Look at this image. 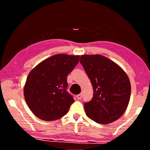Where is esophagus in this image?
<instances>
[{
  "mask_svg": "<svg viewBox=\"0 0 150 150\" xmlns=\"http://www.w3.org/2000/svg\"><path fill=\"white\" fill-rule=\"evenodd\" d=\"M81 98H82V94H79V95H77V98L79 100L81 99Z\"/></svg>",
  "mask_w": 150,
  "mask_h": 150,
  "instance_id": "esophagus-1",
  "label": "esophagus"
}]
</instances>
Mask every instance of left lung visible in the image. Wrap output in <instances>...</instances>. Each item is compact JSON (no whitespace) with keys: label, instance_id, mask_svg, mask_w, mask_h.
<instances>
[{"label":"left lung","instance_id":"left-lung-1","mask_svg":"<svg viewBox=\"0 0 150 150\" xmlns=\"http://www.w3.org/2000/svg\"><path fill=\"white\" fill-rule=\"evenodd\" d=\"M80 62L93 88V98L84 104L86 115L101 124L118 120L125 112L130 98L131 85L126 72L98 54L82 55Z\"/></svg>","mask_w":150,"mask_h":150}]
</instances>
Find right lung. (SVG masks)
I'll return each mask as SVG.
<instances>
[{
	"label": "right lung",
	"instance_id": "add662e5",
	"mask_svg": "<svg viewBox=\"0 0 150 150\" xmlns=\"http://www.w3.org/2000/svg\"><path fill=\"white\" fill-rule=\"evenodd\" d=\"M80 55L56 54L37 65L28 75L25 100L33 114L45 121L65 116L74 102L67 92V77L79 62Z\"/></svg>",
	"mask_w": 150,
	"mask_h": 150
}]
</instances>
